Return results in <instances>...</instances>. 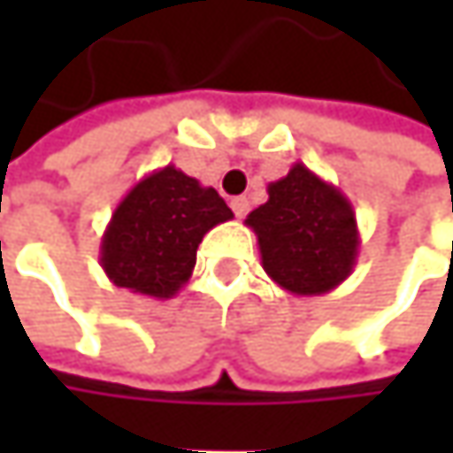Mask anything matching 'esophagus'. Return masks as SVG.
<instances>
[{
	"label": "esophagus",
	"mask_w": 453,
	"mask_h": 453,
	"mask_svg": "<svg viewBox=\"0 0 453 453\" xmlns=\"http://www.w3.org/2000/svg\"><path fill=\"white\" fill-rule=\"evenodd\" d=\"M230 207H233L235 218H243L249 212V199L246 196H235V199H230Z\"/></svg>",
	"instance_id": "esophagus-1"
}]
</instances>
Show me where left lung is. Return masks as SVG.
<instances>
[{"instance_id":"1","label":"left lung","mask_w":453,"mask_h":453,"mask_svg":"<svg viewBox=\"0 0 453 453\" xmlns=\"http://www.w3.org/2000/svg\"><path fill=\"white\" fill-rule=\"evenodd\" d=\"M262 267L294 296H319L338 288L354 270L359 227L351 202L307 165L267 186V202L249 212Z\"/></svg>"}]
</instances>
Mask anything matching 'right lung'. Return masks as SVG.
<instances>
[{"instance_id":"obj_1","label":"right lung","mask_w":453,"mask_h":453,"mask_svg":"<svg viewBox=\"0 0 453 453\" xmlns=\"http://www.w3.org/2000/svg\"><path fill=\"white\" fill-rule=\"evenodd\" d=\"M230 218L215 188L175 165L159 167L143 175L112 212L99 262L118 288L173 299L194 273L202 238Z\"/></svg>"}]
</instances>
